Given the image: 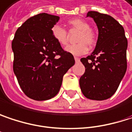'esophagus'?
I'll return each instance as SVG.
<instances>
[{
    "instance_id": "obj_1",
    "label": "esophagus",
    "mask_w": 132,
    "mask_h": 132,
    "mask_svg": "<svg viewBox=\"0 0 132 132\" xmlns=\"http://www.w3.org/2000/svg\"><path fill=\"white\" fill-rule=\"evenodd\" d=\"M75 60H76V63H78V62L80 61V58H78V57H77V56H75Z\"/></svg>"
}]
</instances>
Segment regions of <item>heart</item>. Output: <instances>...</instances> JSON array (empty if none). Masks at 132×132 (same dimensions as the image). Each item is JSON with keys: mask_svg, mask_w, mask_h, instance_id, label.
<instances>
[{"mask_svg": "<svg viewBox=\"0 0 132 132\" xmlns=\"http://www.w3.org/2000/svg\"><path fill=\"white\" fill-rule=\"evenodd\" d=\"M69 25L72 28L80 30L77 37L78 43L75 44H69L65 48L66 52L73 55H82L87 53L88 46H93L95 44L96 37L94 33L90 30L89 23L81 19H72L68 22ZM52 35L55 41L59 44L64 46L68 42V34L66 29L59 25H56L52 28Z\"/></svg>", "mask_w": 132, "mask_h": 132, "instance_id": "heart-1", "label": "heart"}]
</instances>
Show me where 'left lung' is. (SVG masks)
Masks as SVG:
<instances>
[{
  "instance_id": "1",
  "label": "left lung",
  "mask_w": 132,
  "mask_h": 132,
  "mask_svg": "<svg viewBox=\"0 0 132 132\" xmlns=\"http://www.w3.org/2000/svg\"><path fill=\"white\" fill-rule=\"evenodd\" d=\"M97 24L98 38L94 51L81 62L85 72L79 79L82 94L87 98L103 101L116 91L127 69L128 41L123 27L112 16L89 11Z\"/></svg>"
}]
</instances>
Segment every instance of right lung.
<instances>
[{"label": "right lung", "instance_id": "1", "mask_svg": "<svg viewBox=\"0 0 132 132\" xmlns=\"http://www.w3.org/2000/svg\"><path fill=\"white\" fill-rule=\"evenodd\" d=\"M60 17L39 13L28 19L12 42L13 72L25 94L35 101L55 97L63 77L75 64L72 54L64 51L52 35Z\"/></svg>", "mask_w": 132, "mask_h": 132}]
</instances>
